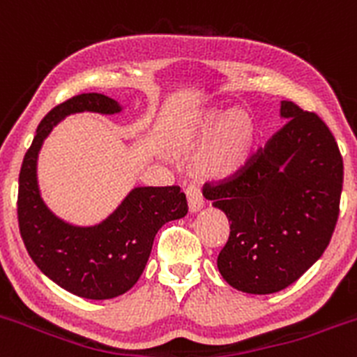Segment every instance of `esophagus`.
<instances>
[{"label": "esophagus", "mask_w": 357, "mask_h": 357, "mask_svg": "<svg viewBox=\"0 0 357 357\" xmlns=\"http://www.w3.org/2000/svg\"><path fill=\"white\" fill-rule=\"evenodd\" d=\"M185 194H187V204H189L190 213H196V211H199L201 208L204 206V199H203V196H201V192L197 187L189 185L187 187Z\"/></svg>", "instance_id": "obj_1"}]
</instances>
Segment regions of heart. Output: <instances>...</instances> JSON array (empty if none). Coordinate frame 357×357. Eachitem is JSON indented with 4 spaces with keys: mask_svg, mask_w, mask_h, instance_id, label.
Returning a JSON list of instances; mask_svg holds the SVG:
<instances>
[{
    "mask_svg": "<svg viewBox=\"0 0 357 357\" xmlns=\"http://www.w3.org/2000/svg\"><path fill=\"white\" fill-rule=\"evenodd\" d=\"M183 140H208L199 170L210 178H229L250 163L257 144L252 118L239 109H213L194 116L180 133Z\"/></svg>",
    "mask_w": 357,
    "mask_h": 357,
    "instance_id": "heart-1",
    "label": "heart"
}]
</instances>
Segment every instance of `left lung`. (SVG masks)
<instances>
[{
    "label": "left lung",
    "instance_id": "8db88e82",
    "mask_svg": "<svg viewBox=\"0 0 357 357\" xmlns=\"http://www.w3.org/2000/svg\"><path fill=\"white\" fill-rule=\"evenodd\" d=\"M284 125L239 174L203 194L231 234L217 267L232 288L267 295L298 280L326 250L338 218L344 163L323 119L294 102Z\"/></svg>",
    "mask_w": 357,
    "mask_h": 357
}]
</instances>
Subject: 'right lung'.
I'll return each instance as SVG.
<instances>
[{
    "mask_svg": "<svg viewBox=\"0 0 357 357\" xmlns=\"http://www.w3.org/2000/svg\"><path fill=\"white\" fill-rule=\"evenodd\" d=\"M121 109L102 93H81L59 104L38 125L19 175L17 215L27 253L60 288L90 300L126 294L146 269L156 232L187 215L185 194L177 185L135 187L105 220L88 227L62 220L45 204L38 154L52 130L69 114H116Z\"/></svg>",
    "mask_w": 357,
    "mask_h": 357,
    "instance_id": "1",
    "label": "right lung"
}]
</instances>
